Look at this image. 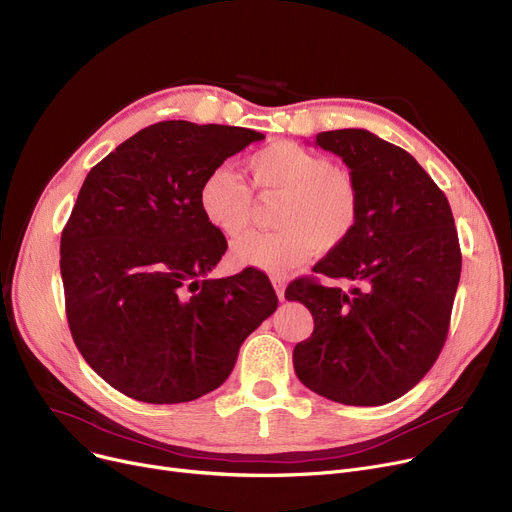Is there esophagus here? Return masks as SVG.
<instances>
[{
	"mask_svg": "<svg viewBox=\"0 0 512 512\" xmlns=\"http://www.w3.org/2000/svg\"><path fill=\"white\" fill-rule=\"evenodd\" d=\"M272 284H274V288H276V294H278V299H280V301H284V290H286V280H284V278H272Z\"/></svg>",
	"mask_w": 512,
	"mask_h": 512,
	"instance_id": "esophagus-1",
	"label": "esophagus"
}]
</instances>
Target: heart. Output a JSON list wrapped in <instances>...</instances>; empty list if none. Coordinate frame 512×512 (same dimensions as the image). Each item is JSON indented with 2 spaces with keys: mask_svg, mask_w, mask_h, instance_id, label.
Listing matches in <instances>:
<instances>
[{
  "mask_svg": "<svg viewBox=\"0 0 512 512\" xmlns=\"http://www.w3.org/2000/svg\"><path fill=\"white\" fill-rule=\"evenodd\" d=\"M253 191L261 199L280 197L276 232L249 234L234 242L232 261L267 274H284L315 251L332 253L353 236L359 222V193L353 180L321 153L278 141L247 159ZM205 220L228 238L245 232L253 218L249 186L230 168L211 170L199 186Z\"/></svg>",
  "mask_w": 512,
  "mask_h": 512,
  "instance_id": "obj_1",
  "label": "heart"
}]
</instances>
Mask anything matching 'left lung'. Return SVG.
<instances>
[{"label":"left lung","instance_id":"left-lung-1","mask_svg":"<svg viewBox=\"0 0 512 512\" xmlns=\"http://www.w3.org/2000/svg\"><path fill=\"white\" fill-rule=\"evenodd\" d=\"M315 145L342 157L359 193V222L313 272L351 290L294 280L284 297L313 315L294 346L297 378L342 405L400 398L436 363L461 278L459 234L446 195L417 159L363 128L319 132Z\"/></svg>","mask_w":512,"mask_h":512}]
</instances>
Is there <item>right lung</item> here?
<instances>
[{
    "mask_svg": "<svg viewBox=\"0 0 512 512\" xmlns=\"http://www.w3.org/2000/svg\"><path fill=\"white\" fill-rule=\"evenodd\" d=\"M265 139L240 126L157 122L87 174L60 242L74 344L122 394L176 405L226 382L238 348L278 307L265 276L207 278L228 249L199 186Z\"/></svg>",
    "mask_w": 512,
    "mask_h": 512,
    "instance_id": "obj_1",
    "label": "right lung"
}]
</instances>
